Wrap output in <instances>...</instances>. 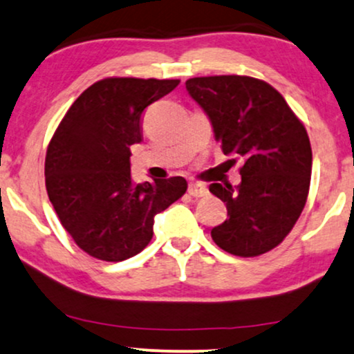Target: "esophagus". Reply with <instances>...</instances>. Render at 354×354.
Here are the masks:
<instances>
[{"label":"esophagus","instance_id":"esophagus-1","mask_svg":"<svg viewBox=\"0 0 354 354\" xmlns=\"http://www.w3.org/2000/svg\"><path fill=\"white\" fill-rule=\"evenodd\" d=\"M189 195H192L194 198H202L208 195V189L202 184H197V182H192L189 185Z\"/></svg>","mask_w":354,"mask_h":354}]
</instances>
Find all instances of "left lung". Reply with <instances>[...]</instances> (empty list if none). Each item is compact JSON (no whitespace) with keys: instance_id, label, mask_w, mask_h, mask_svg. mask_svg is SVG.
I'll return each mask as SVG.
<instances>
[{"instance_id":"obj_1","label":"left lung","mask_w":354,"mask_h":354,"mask_svg":"<svg viewBox=\"0 0 354 354\" xmlns=\"http://www.w3.org/2000/svg\"><path fill=\"white\" fill-rule=\"evenodd\" d=\"M187 91L210 118L231 162L241 160V184H212L228 218L212 238L230 254L252 257L281 244L307 202L312 147L307 129L279 91L246 75L195 77Z\"/></svg>"}]
</instances>
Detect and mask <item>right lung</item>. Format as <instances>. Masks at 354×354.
Wrapping results in <instances>:
<instances>
[{
	"label": "right lung",
	"instance_id": "1",
	"mask_svg": "<svg viewBox=\"0 0 354 354\" xmlns=\"http://www.w3.org/2000/svg\"><path fill=\"white\" fill-rule=\"evenodd\" d=\"M180 80L111 77L78 97L52 136L46 189L60 223L80 250L118 263L152 239L157 213L187 190L184 177L134 184L129 147L142 141L141 116Z\"/></svg>",
	"mask_w": 354,
	"mask_h": 354
}]
</instances>
